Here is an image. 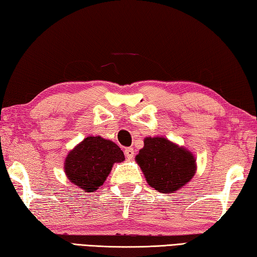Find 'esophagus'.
I'll return each mask as SVG.
<instances>
[{
	"label": "esophagus",
	"mask_w": 257,
	"mask_h": 257,
	"mask_svg": "<svg viewBox=\"0 0 257 257\" xmlns=\"http://www.w3.org/2000/svg\"><path fill=\"white\" fill-rule=\"evenodd\" d=\"M124 154H125L126 158L132 159L134 157V149H133V148H126V149L124 150Z\"/></svg>",
	"instance_id": "34e87169"
}]
</instances>
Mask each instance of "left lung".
<instances>
[{
	"mask_svg": "<svg viewBox=\"0 0 257 257\" xmlns=\"http://www.w3.org/2000/svg\"><path fill=\"white\" fill-rule=\"evenodd\" d=\"M148 184L161 193H173L185 186L196 172L192 152L163 137L146 138L136 157Z\"/></svg>",
	"mask_w": 257,
	"mask_h": 257,
	"instance_id": "left-lung-1",
	"label": "left lung"
}]
</instances>
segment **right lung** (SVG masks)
<instances>
[{
    "instance_id": "add662e5",
    "label": "right lung",
    "mask_w": 257,
    "mask_h": 257,
    "mask_svg": "<svg viewBox=\"0 0 257 257\" xmlns=\"http://www.w3.org/2000/svg\"><path fill=\"white\" fill-rule=\"evenodd\" d=\"M125 157L116 143L101 137H88L69 152L64 172L71 183L84 192H94L106 181L115 163Z\"/></svg>"
}]
</instances>
